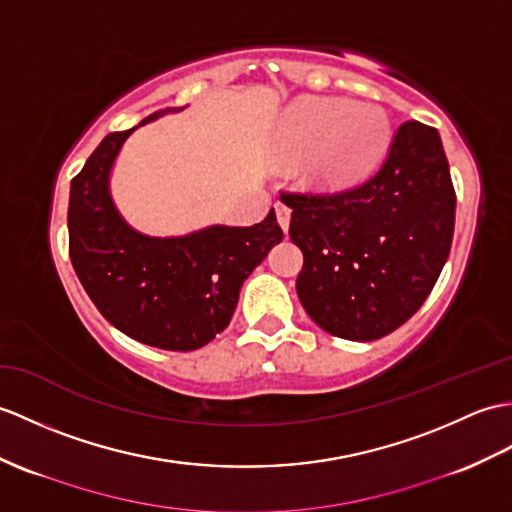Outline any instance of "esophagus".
I'll return each instance as SVG.
<instances>
[{"instance_id":"esophagus-1","label":"esophagus","mask_w":512,"mask_h":512,"mask_svg":"<svg viewBox=\"0 0 512 512\" xmlns=\"http://www.w3.org/2000/svg\"><path fill=\"white\" fill-rule=\"evenodd\" d=\"M275 213H277L279 227H281L283 231H288V229H290V209L285 207L283 202H277V205H275Z\"/></svg>"}]
</instances>
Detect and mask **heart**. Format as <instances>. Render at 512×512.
Instances as JSON below:
<instances>
[{"mask_svg":"<svg viewBox=\"0 0 512 512\" xmlns=\"http://www.w3.org/2000/svg\"><path fill=\"white\" fill-rule=\"evenodd\" d=\"M390 144L384 111L336 98H305L281 117L279 161L312 159L310 178L325 192H344L366 181Z\"/></svg>","mask_w":512,"mask_h":512,"instance_id":"heart-1","label":"heart"}]
</instances>
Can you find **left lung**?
Masks as SVG:
<instances>
[{
    "label": "left lung",
    "mask_w": 512,
    "mask_h": 512,
    "mask_svg": "<svg viewBox=\"0 0 512 512\" xmlns=\"http://www.w3.org/2000/svg\"><path fill=\"white\" fill-rule=\"evenodd\" d=\"M303 251L305 312L344 340L388 336L419 310L454 240L456 192L441 135L401 124L366 183L338 194H281Z\"/></svg>",
    "instance_id": "1"
}]
</instances>
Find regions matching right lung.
<instances>
[{
  "label": "right lung",
  "mask_w": 512,
  "mask_h": 512,
  "mask_svg": "<svg viewBox=\"0 0 512 512\" xmlns=\"http://www.w3.org/2000/svg\"><path fill=\"white\" fill-rule=\"evenodd\" d=\"M165 109L139 126L159 120ZM111 133L69 189V257L89 299L122 334L165 351L205 347L231 323L242 283L283 240L275 209L253 227L150 237L115 209L109 176L128 135Z\"/></svg>",
  "instance_id": "add662e5"
}]
</instances>
